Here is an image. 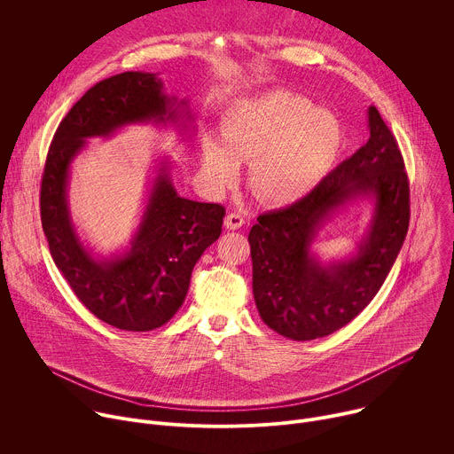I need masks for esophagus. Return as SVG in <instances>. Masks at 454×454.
Here are the masks:
<instances>
[{
  "instance_id": "obj_1",
  "label": "esophagus",
  "mask_w": 454,
  "mask_h": 454,
  "mask_svg": "<svg viewBox=\"0 0 454 454\" xmlns=\"http://www.w3.org/2000/svg\"><path fill=\"white\" fill-rule=\"evenodd\" d=\"M242 224H244V217L240 214H237V212H231V214H228L224 217V226L228 230H239Z\"/></svg>"
}]
</instances>
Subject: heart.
<instances>
[{"label":"heart","instance_id":"obj_1","mask_svg":"<svg viewBox=\"0 0 454 454\" xmlns=\"http://www.w3.org/2000/svg\"><path fill=\"white\" fill-rule=\"evenodd\" d=\"M341 147L334 114L287 91H271L237 106L221 129V142H203V170L217 186L237 177V163H251L254 196L270 205L305 198L333 167Z\"/></svg>","mask_w":454,"mask_h":454}]
</instances>
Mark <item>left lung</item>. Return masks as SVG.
Instances as JSON below:
<instances>
[{"label": "left lung", "mask_w": 454, "mask_h": 454, "mask_svg": "<svg viewBox=\"0 0 454 454\" xmlns=\"http://www.w3.org/2000/svg\"><path fill=\"white\" fill-rule=\"evenodd\" d=\"M368 142L287 208L256 217L249 231L253 296L270 329L294 341L329 336L377 294L410 226L404 160L379 111L368 107ZM357 199L372 200V221L358 251L321 263L309 249L332 215Z\"/></svg>", "instance_id": "1"}]
</instances>
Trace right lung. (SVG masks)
Masks as SVG:
<instances>
[{"mask_svg": "<svg viewBox=\"0 0 454 454\" xmlns=\"http://www.w3.org/2000/svg\"><path fill=\"white\" fill-rule=\"evenodd\" d=\"M193 120L188 100L168 97L156 74L125 72L88 90L53 135L41 183V223L51 258L90 312L120 331L147 333L177 312L192 270L219 239L226 212L215 203L181 198L163 160L129 247L97 256L72 221V161L90 138H109L121 127L172 123L186 133Z\"/></svg>", "mask_w": 454, "mask_h": 454, "instance_id": "add662e5", "label": "right lung"}]
</instances>
